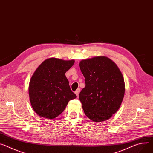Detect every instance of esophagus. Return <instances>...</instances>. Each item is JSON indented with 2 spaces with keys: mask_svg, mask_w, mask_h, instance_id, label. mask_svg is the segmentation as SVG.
Listing matches in <instances>:
<instances>
[{
  "mask_svg": "<svg viewBox=\"0 0 153 153\" xmlns=\"http://www.w3.org/2000/svg\"><path fill=\"white\" fill-rule=\"evenodd\" d=\"M80 88H78L77 90H76V91H75V94L77 95V97L79 96V93H80Z\"/></svg>",
  "mask_w": 153,
  "mask_h": 153,
  "instance_id": "esophagus-1",
  "label": "esophagus"
}]
</instances>
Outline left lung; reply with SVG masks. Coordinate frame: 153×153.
Returning a JSON list of instances; mask_svg holds the SVG:
<instances>
[{
    "instance_id": "8db88e82",
    "label": "left lung",
    "mask_w": 153,
    "mask_h": 153,
    "mask_svg": "<svg viewBox=\"0 0 153 153\" xmlns=\"http://www.w3.org/2000/svg\"><path fill=\"white\" fill-rule=\"evenodd\" d=\"M85 87L79 99L85 115L95 122L104 121L115 114L124 95L123 75L116 64L106 57L83 60L79 64Z\"/></svg>"
}]
</instances>
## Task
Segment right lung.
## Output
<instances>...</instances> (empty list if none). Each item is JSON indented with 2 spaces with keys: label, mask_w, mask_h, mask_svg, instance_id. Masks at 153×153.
I'll list each match as a JSON object with an SVG mask.
<instances>
[{
  "label": "right lung",
  "mask_w": 153,
  "mask_h": 153,
  "mask_svg": "<svg viewBox=\"0 0 153 153\" xmlns=\"http://www.w3.org/2000/svg\"><path fill=\"white\" fill-rule=\"evenodd\" d=\"M74 61L50 58L41 63L29 84L30 103L40 117L53 119L62 114L68 102L77 96L71 91L65 74Z\"/></svg>",
  "instance_id": "obj_1"
}]
</instances>
